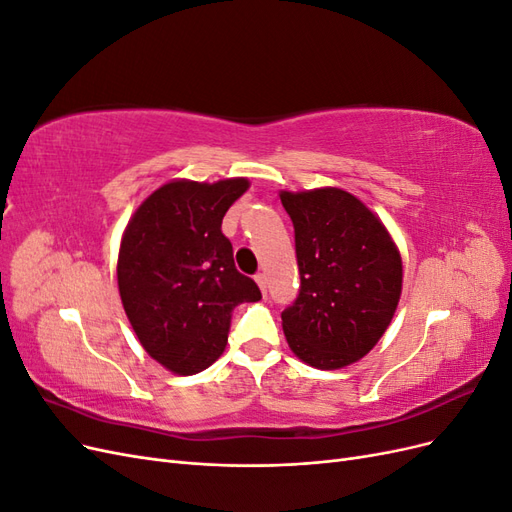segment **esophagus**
Here are the masks:
<instances>
[{"label": "esophagus", "instance_id": "esophagus-1", "mask_svg": "<svg viewBox=\"0 0 512 512\" xmlns=\"http://www.w3.org/2000/svg\"><path fill=\"white\" fill-rule=\"evenodd\" d=\"M256 284L260 286V292L267 297V288H269L267 284H269V282H267V275H265V273H258V275H256Z\"/></svg>", "mask_w": 512, "mask_h": 512}]
</instances>
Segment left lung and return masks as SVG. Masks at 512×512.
<instances>
[{
    "instance_id": "left-lung-1",
    "label": "left lung",
    "mask_w": 512,
    "mask_h": 512,
    "mask_svg": "<svg viewBox=\"0 0 512 512\" xmlns=\"http://www.w3.org/2000/svg\"><path fill=\"white\" fill-rule=\"evenodd\" d=\"M294 226L299 297L282 312L290 350L307 365L342 369L378 344L401 297V256L389 230L339 188L282 192Z\"/></svg>"
}]
</instances>
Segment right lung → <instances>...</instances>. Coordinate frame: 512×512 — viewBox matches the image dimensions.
Segmentation results:
<instances>
[{
  "label": "right lung",
  "mask_w": 512,
  "mask_h": 512,
  "mask_svg": "<svg viewBox=\"0 0 512 512\" xmlns=\"http://www.w3.org/2000/svg\"><path fill=\"white\" fill-rule=\"evenodd\" d=\"M250 188L245 177L164 183L123 230L117 284L123 309L151 359L192 376L220 359L232 309L260 301L237 271L222 220Z\"/></svg>",
  "instance_id": "obj_1"
}]
</instances>
